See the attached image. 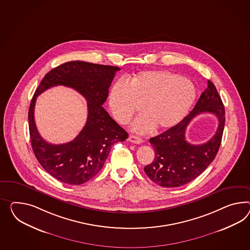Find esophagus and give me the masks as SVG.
<instances>
[{"instance_id":"esophagus-1","label":"esophagus","mask_w":250,"mask_h":250,"mask_svg":"<svg viewBox=\"0 0 250 250\" xmlns=\"http://www.w3.org/2000/svg\"><path fill=\"white\" fill-rule=\"evenodd\" d=\"M128 141L132 142V143H135V144H141L143 142V141L141 140L140 137H137V136H134V135H130L128 137Z\"/></svg>"}]
</instances>
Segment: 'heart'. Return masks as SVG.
<instances>
[{
  "label": "heart",
  "instance_id": "b5f03b06",
  "mask_svg": "<svg viewBox=\"0 0 250 250\" xmlns=\"http://www.w3.org/2000/svg\"><path fill=\"white\" fill-rule=\"evenodd\" d=\"M195 98L196 88L189 80L168 71H145L132 78L129 85L117 82L109 92V103L113 116L122 124L143 105L145 114L133 122L132 128L146 133L155 127L163 131L179 124Z\"/></svg>",
  "mask_w": 250,
  "mask_h": 250
}]
</instances>
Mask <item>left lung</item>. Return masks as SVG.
<instances>
[{"label": "left lung", "instance_id": "left-lung-1", "mask_svg": "<svg viewBox=\"0 0 250 250\" xmlns=\"http://www.w3.org/2000/svg\"><path fill=\"white\" fill-rule=\"evenodd\" d=\"M204 112L217 116L218 129L204 145H190L185 141V128L193 117ZM224 125V105L215 85L208 81V88L189 114L173 128L149 140L155 150V158L144 167V171L156 184L165 188L180 187L190 182L215 159L220 147Z\"/></svg>", "mask_w": 250, "mask_h": 250}]
</instances>
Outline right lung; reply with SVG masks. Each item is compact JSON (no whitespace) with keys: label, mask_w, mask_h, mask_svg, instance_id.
Masks as SVG:
<instances>
[{"label":"right lung","mask_w":250,"mask_h":250,"mask_svg":"<svg viewBox=\"0 0 250 250\" xmlns=\"http://www.w3.org/2000/svg\"><path fill=\"white\" fill-rule=\"evenodd\" d=\"M120 70L115 66L74 61L52 69L41 82L29 108V130L33 153L53 178L70 185L83 184L102 169L111 147L128 138L127 131L103 107L116 71ZM58 84L72 87L86 99L88 118L73 141L55 146L48 144L38 134L34 122V106L42 92Z\"/></svg>","instance_id":"right-lung-1"}]
</instances>
